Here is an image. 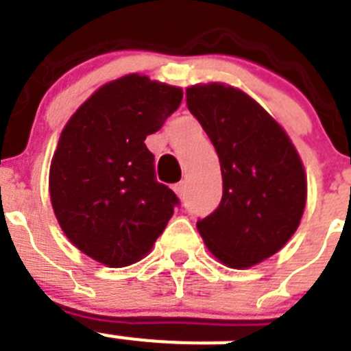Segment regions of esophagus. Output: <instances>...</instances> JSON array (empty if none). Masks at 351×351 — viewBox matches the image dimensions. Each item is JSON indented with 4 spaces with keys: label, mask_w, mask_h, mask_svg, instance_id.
Listing matches in <instances>:
<instances>
[{
    "label": "esophagus",
    "mask_w": 351,
    "mask_h": 351,
    "mask_svg": "<svg viewBox=\"0 0 351 351\" xmlns=\"http://www.w3.org/2000/svg\"><path fill=\"white\" fill-rule=\"evenodd\" d=\"M173 192L178 193V197H184V195H186V182H184V181L178 182V184L173 186Z\"/></svg>",
    "instance_id": "obj_1"
}]
</instances>
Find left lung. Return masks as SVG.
Segmentation results:
<instances>
[{
  "label": "left lung",
  "mask_w": 351,
  "mask_h": 351,
  "mask_svg": "<svg viewBox=\"0 0 351 351\" xmlns=\"http://www.w3.org/2000/svg\"><path fill=\"white\" fill-rule=\"evenodd\" d=\"M186 106L215 147L224 188L197 230L226 267H253L296 233L306 204L303 161L285 129L242 89L193 84Z\"/></svg>",
  "instance_id": "1"
}]
</instances>
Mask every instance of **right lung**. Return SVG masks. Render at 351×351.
Listing matches in <instances>:
<instances>
[{
    "label": "right lung",
    "mask_w": 351,
    "mask_h": 351,
    "mask_svg": "<svg viewBox=\"0 0 351 351\" xmlns=\"http://www.w3.org/2000/svg\"><path fill=\"white\" fill-rule=\"evenodd\" d=\"M182 89L129 73L104 84L60 132L50 199L60 230L107 267L140 262L163 233L178 197L154 178L145 138L179 107Z\"/></svg>",
    "instance_id": "right-lung-1"
}]
</instances>
